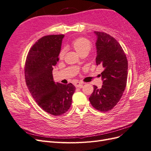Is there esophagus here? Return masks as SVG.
Listing matches in <instances>:
<instances>
[{
    "instance_id": "1",
    "label": "esophagus",
    "mask_w": 151,
    "mask_h": 151,
    "mask_svg": "<svg viewBox=\"0 0 151 151\" xmlns=\"http://www.w3.org/2000/svg\"><path fill=\"white\" fill-rule=\"evenodd\" d=\"M74 86L76 87V88H82L83 87V83H81V82H76V83H74Z\"/></svg>"
}]
</instances>
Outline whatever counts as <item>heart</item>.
Here are the masks:
<instances>
[{
  "label": "heart",
  "instance_id": "b5f03b06",
  "mask_svg": "<svg viewBox=\"0 0 151 151\" xmlns=\"http://www.w3.org/2000/svg\"><path fill=\"white\" fill-rule=\"evenodd\" d=\"M72 46L75 50V51L79 55L83 52H89L91 48V43L89 40L84 38H79L75 40L72 43ZM65 54V50H62L59 53L58 57L60 59L63 58Z\"/></svg>",
  "mask_w": 151,
  "mask_h": 151
}]
</instances>
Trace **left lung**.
<instances>
[{"label":"left lung","mask_w":151,"mask_h":151,"mask_svg":"<svg viewBox=\"0 0 151 151\" xmlns=\"http://www.w3.org/2000/svg\"><path fill=\"white\" fill-rule=\"evenodd\" d=\"M96 36V65L104 68L101 72V89L94 86L89 99L92 106L100 111H108L119 102L124 91L128 76V61L117 41L109 35L94 31Z\"/></svg>","instance_id":"1"}]
</instances>
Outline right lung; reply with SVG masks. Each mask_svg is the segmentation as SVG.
<instances>
[{"label": "right lung", "instance_id": "right-lung-1", "mask_svg": "<svg viewBox=\"0 0 151 151\" xmlns=\"http://www.w3.org/2000/svg\"><path fill=\"white\" fill-rule=\"evenodd\" d=\"M63 35L40 38L30 49L25 64V80L32 96L44 111L54 116L69 109L76 90L70 83H55L52 70L59 60Z\"/></svg>", "mask_w": 151, "mask_h": 151}]
</instances>
